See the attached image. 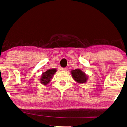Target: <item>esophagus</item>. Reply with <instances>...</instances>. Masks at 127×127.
<instances>
[{
  "label": "esophagus",
  "mask_w": 127,
  "mask_h": 127,
  "mask_svg": "<svg viewBox=\"0 0 127 127\" xmlns=\"http://www.w3.org/2000/svg\"><path fill=\"white\" fill-rule=\"evenodd\" d=\"M62 70L63 71H67L68 70V67H64V68H62Z\"/></svg>",
  "instance_id": "obj_1"
}]
</instances>
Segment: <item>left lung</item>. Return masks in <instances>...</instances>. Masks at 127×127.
<instances>
[{"mask_svg": "<svg viewBox=\"0 0 127 127\" xmlns=\"http://www.w3.org/2000/svg\"><path fill=\"white\" fill-rule=\"evenodd\" d=\"M73 78L79 84H84L87 81L88 77L81 70L76 69L71 71Z\"/></svg>", "mask_w": 127, "mask_h": 127, "instance_id": "1", "label": "left lung"}]
</instances>
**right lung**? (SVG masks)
Wrapping results in <instances>:
<instances>
[{"label":"right lung","mask_w":127,"mask_h":127,"mask_svg":"<svg viewBox=\"0 0 127 127\" xmlns=\"http://www.w3.org/2000/svg\"><path fill=\"white\" fill-rule=\"evenodd\" d=\"M57 70L56 69H50L47 70L45 73H42L41 78L40 79L41 83L44 85L48 84L51 81V79L53 78Z\"/></svg>","instance_id":"obj_1"}]
</instances>
